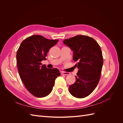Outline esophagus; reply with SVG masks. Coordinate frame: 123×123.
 Here are the masks:
<instances>
[{
  "instance_id": "34e87169",
  "label": "esophagus",
  "mask_w": 123,
  "mask_h": 123,
  "mask_svg": "<svg viewBox=\"0 0 123 123\" xmlns=\"http://www.w3.org/2000/svg\"><path fill=\"white\" fill-rule=\"evenodd\" d=\"M70 73L69 72H64V71H62L61 72V74L62 75H69Z\"/></svg>"
}]
</instances>
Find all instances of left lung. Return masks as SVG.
I'll return each instance as SVG.
<instances>
[{
    "instance_id": "left-lung-1",
    "label": "left lung",
    "mask_w": 123,
    "mask_h": 123,
    "mask_svg": "<svg viewBox=\"0 0 123 123\" xmlns=\"http://www.w3.org/2000/svg\"><path fill=\"white\" fill-rule=\"evenodd\" d=\"M63 43L73 51V59L79 69L76 81L69 86V92L74 97L84 98L97 86L100 78L103 57L98 43L92 37L76 35Z\"/></svg>"
}]
</instances>
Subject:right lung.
I'll return each mask as SVG.
<instances>
[{
  "label": "right lung",
  "mask_w": 123,
  "mask_h": 123,
  "mask_svg": "<svg viewBox=\"0 0 123 123\" xmlns=\"http://www.w3.org/2000/svg\"><path fill=\"white\" fill-rule=\"evenodd\" d=\"M58 42L34 35L24 40L17 50L16 61L20 79L26 89L37 98L49 95L55 79L61 75L58 69H48L41 63L46 60L49 49Z\"/></svg>",
  "instance_id": "obj_1"
}]
</instances>
